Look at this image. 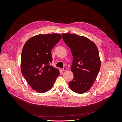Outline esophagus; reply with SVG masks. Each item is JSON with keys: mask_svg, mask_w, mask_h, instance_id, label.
I'll return each mask as SVG.
<instances>
[{"mask_svg": "<svg viewBox=\"0 0 122 122\" xmlns=\"http://www.w3.org/2000/svg\"><path fill=\"white\" fill-rule=\"evenodd\" d=\"M67 70V68H62V69H61V71H66V70Z\"/></svg>", "mask_w": 122, "mask_h": 122, "instance_id": "esophagus-1", "label": "esophagus"}]
</instances>
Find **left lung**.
Segmentation results:
<instances>
[{
	"label": "left lung",
	"mask_w": 122,
	"mask_h": 122,
	"mask_svg": "<svg viewBox=\"0 0 122 122\" xmlns=\"http://www.w3.org/2000/svg\"><path fill=\"white\" fill-rule=\"evenodd\" d=\"M61 36L73 58L71 69L74 78L69 82V87L76 93H86L92 87L100 69L98 49L93 42L84 36L71 34Z\"/></svg>",
	"instance_id": "1"
}]
</instances>
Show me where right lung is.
Wrapping results in <instances>:
<instances>
[{"instance_id": "obj_1", "label": "right lung", "mask_w": 122, "mask_h": 122, "mask_svg": "<svg viewBox=\"0 0 122 122\" xmlns=\"http://www.w3.org/2000/svg\"><path fill=\"white\" fill-rule=\"evenodd\" d=\"M61 39V35H39L29 39L23 48L21 57V72L30 86L40 93L52 87L60 74L52 63L51 51Z\"/></svg>"}]
</instances>
